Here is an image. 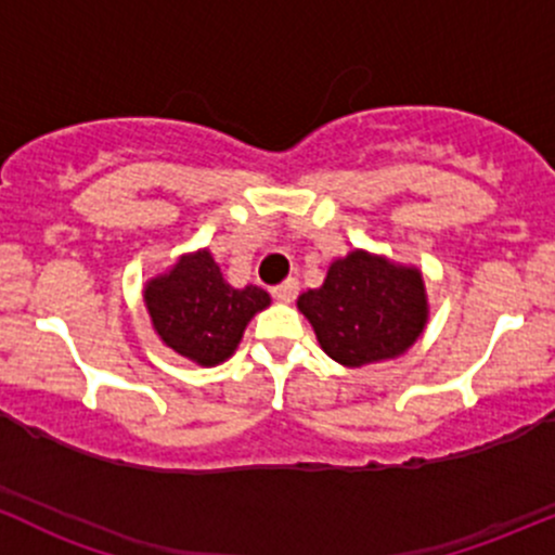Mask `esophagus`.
I'll return each mask as SVG.
<instances>
[{
	"mask_svg": "<svg viewBox=\"0 0 555 555\" xmlns=\"http://www.w3.org/2000/svg\"><path fill=\"white\" fill-rule=\"evenodd\" d=\"M273 293V297H276V300H282V302H293L295 297H297V293H300V282H297V279H284L282 284H276V287L271 289Z\"/></svg>",
	"mask_w": 555,
	"mask_h": 555,
	"instance_id": "34e87169",
	"label": "esophagus"
}]
</instances>
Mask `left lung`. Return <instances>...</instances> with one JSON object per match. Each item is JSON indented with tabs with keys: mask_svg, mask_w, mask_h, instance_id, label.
I'll return each instance as SVG.
<instances>
[{
	"mask_svg": "<svg viewBox=\"0 0 555 555\" xmlns=\"http://www.w3.org/2000/svg\"><path fill=\"white\" fill-rule=\"evenodd\" d=\"M297 308L324 353L343 366L396 359L428 322L423 273L364 249L332 262L322 287L297 297Z\"/></svg>",
	"mask_w": 555,
	"mask_h": 555,
	"instance_id": "left-lung-1",
	"label": "left lung"
}]
</instances>
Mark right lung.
Returning a JSON list of instances; mask_svg holds the SVG:
<instances>
[{"instance_id":"obj_1","label":"right lung","mask_w":555,"mask_h":555,"mask_svg":"<svg viewBox=\"0 0 555 555\" xmlns=\"http://www.w3.org/2000/svg\"><path fill=\"white\" fill-rule=\"evenodd\" d=\"M151 324L167 348L199 366L233 356L249 319L271 306L266 289L231 287L209 249L183 255L143 289Z\"/></svg>"}]
</instances>
